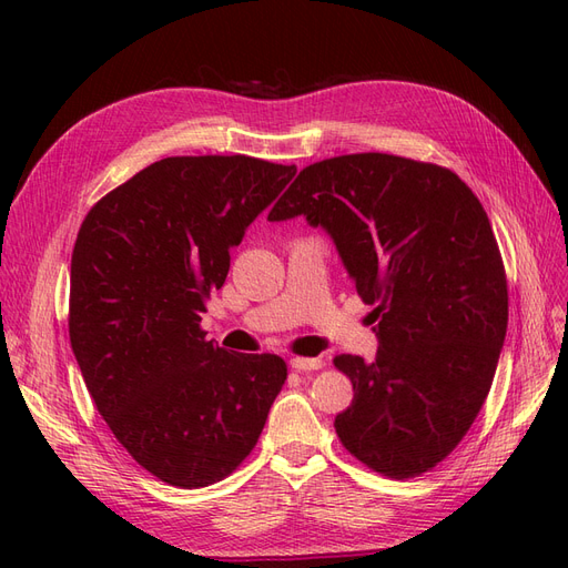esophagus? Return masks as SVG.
Listing matches in <instances>:
<instances>
[{"label":"esophagus","instance_id":"obj_1","mask_svg":"<svg viewBox=\"0 0 568 568\" xmlns=\"http://www.w3.org/2000/svg\"><path fill=\"white\" fill-rule=\"evenodd\" d=\"M291 367L296 372H313L322 367V359L320 357H294L291 359Z\"/></svg>","mask_w":568,"mask_h":568}]
</instances>
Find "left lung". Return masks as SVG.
I'll return each instance as SVG.
<instances>
[{"label": "left lung", "mask_w": 568, "mask_h": 568, "mask_svg": "<svg viewBox=\"0 0 568 568\" xmlns=\"http://www.w3.org/2000/svg\"><path fill=\"white\" fill-rule=\"evenodd\" d=\"M296 215L332 234L382 343L374 363L334 357L355 393L343 448L388 478L432 471L484 407L507 334L484 205L448 168L369 151L303 168L267 220Z\"/></svg>", "instance_id": "obj_1"}]
</instances>
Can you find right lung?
I'll return each instance as SVG.
<instances>
[{"mask_svg": "<svg viewBox=\"0 0 568 568\" xmlns=\"http://www.w3.org/2000/svg\"><path fill=\"white\" fill-rule=\"evenodd\" d=\"M296 165L170 156L99 199L71 257L68 334L118 443L163 484L227 478L261 438L286 382L280 355L227 353L201 313L227 280L230 248Z\"/></svg>", "mask_w": 568, "mask_h": 568, "instance_id": "right-lung-1", "label": "right lung"}]
</instances>
